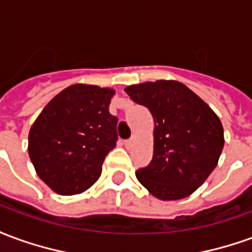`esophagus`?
I'll return each mask as SVG.
<instances>
[{
	"label": "esophagus",
	"mask_w": 252,
	"mask_h": 252,
	"mask_svg": "<svg viewBox=\"0 0 252 252\" xmlns=\"http://www.w3.org/2000/svg\"><path fill=\"white\" fill-rule=\"evenodd\" d=\"M133 142H135V137H131V139H128V140H126V142H124V146H126V148H131L132 144H133Z\"/></svg>",
	"instance_id": "esophagus-1"
}]
</instances>
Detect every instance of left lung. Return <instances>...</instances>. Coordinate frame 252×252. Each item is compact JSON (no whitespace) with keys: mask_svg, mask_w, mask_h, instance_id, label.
Masks as SVG:
<instances>
[{"mask_svg":"<svg viewBox=\"0 0 252 252\" xmlns=\"http://www.w3.org/2000/svg\"><path fill=\"white\" fill-rule=\"evenodd\" d=\"M151 112L154 155L136 178L159 200H181L198 189L217 166L224 129L217 115L188 86L157 81L126 88Z\"/></svg>","mask_w":252,"mask_h":252,"instance_id":"left-lung-1","label":"left lung"}]
</instances>
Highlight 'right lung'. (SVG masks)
<instances>
[{"instance_id":"add662e5","label":"right lung","mask_w":252,"mask_h":252,"mask_svg":"<svg viewBox=\"0 0 252 252\" xmlns=\"http://www.w3.org/2000/svg\"><path fill=\"white\" fill-rule=\"evenodd\" d=\"M113 94V89L71 85L31 126L30 158L40 180L58 194H79L99 178L117 142V117L109 113Z\"/></svg>"}]
</instances>
